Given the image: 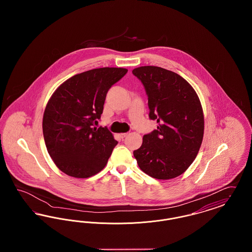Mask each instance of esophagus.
<instances>
[{"instance_id":"obj_1","label":"esophagus","mask_w":252,"mask_h":252,"mask_svg":"<svg viewBox=\"0 0 252 252\" xmlns=\"http://www.w3.org/2000/svg\"><path fill=\"white\" fill-rule=\"evenodd\" d=\"M127 135H128V133H121L119 136H120L121 139H124V138H126Z\"/></svg>"}]
</instances>
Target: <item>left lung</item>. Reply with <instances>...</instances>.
<instances>
[{"mask_svg":"<svg viewBox=\"0 0 252 252\" xmlns=\"http://www.w3.org/2000/svg\"><path fill=\"white\" fill-rule=\"evenodd\" d=\"M132 73L148 97L149 118L158 124L145 134L133 155L141 170L158 180L179 177L192 164L203 140L204 116L199 98L183 77L156 66Z\"/></svg>","mask_w":252,"mask_h":252,"instance_id":"1","label":"left lung"}]
</instances>
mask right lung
<instances>
[{
  "instance_id": "add662e5",
  "label": "right lung",
  "mask_w": 252,
  "mask_h": 252,
  "mask_svg": "<svg viewBox=\"0 0 252 252\" xmlns=\"http://www.w3.org/2000/svg\"><path fill=\"white\" fill-rule=\"evenodd\" d=\"M127 72L99 68L73 75L50 98L42 121L49 155L63 173L77 179L103 170L118 144L108 127H96L108 90Z\"/></svg>"
}]
</instances>
